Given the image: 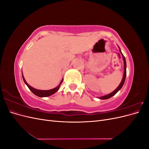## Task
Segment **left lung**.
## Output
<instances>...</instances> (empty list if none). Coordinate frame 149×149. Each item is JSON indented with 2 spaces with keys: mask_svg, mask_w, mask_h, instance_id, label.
I'll list each match as a JSON object with an SVG mask.
<instances>
[{
  "mask_svg": "<svg viewBox=\"0 0 149 149\" xmlns=\"http://www.w3.org/2000/svg\"><path fill=\"white\" fill-rule=\"evenodd\" d=\"M119 51L120 52V53L122 54V55H123V60H124V75H123V79H122V81L120 82V84L119 85V86L113 92H112L111 93L107 94V95H106V96H101V97H99V98L101 99V100H107V99H109L110 97H111L112 96H113L114 95H115V94L118 93L119 90L122 88V87L124 85V83L125 82V78H126V61H125V57L123 55V54L122 53L121 51H120V49L119 48Z\"/></svg>",
  "mask_w": 149,
  "mask_h": 149,
  "instance_id": "left-lung-1",
  "label": "left lung"
}]
</instances>
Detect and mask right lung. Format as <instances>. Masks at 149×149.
<instances>
[{
    "mask_svg": "<svg viewBox=\"0 0 149 149\" xmlns=\"http://www.w3.org/2000/svg\"><path fill=\"white\" fill-rule=\"evenodd\" d=\"M22 77H23V79H24V83L26 84V85L27 86L28 88L30 89V91L32 92L34 94H35L36 96H37L38 97H47V96H49L52 95L54 93H55L58 89H59L60 87V85L63 82V79L61 80V81L60 82V84L57 87L53 88L52 89H49V90H39V89H35L33 88H32L31 86L26 83V81H25L24 77V75L23 73H22Z\"/></svg>",
    "mask_w": 149,
    "mask_h": 149,
    "instance_id": "1",
    "label": "right lung"
}]
</instances>
